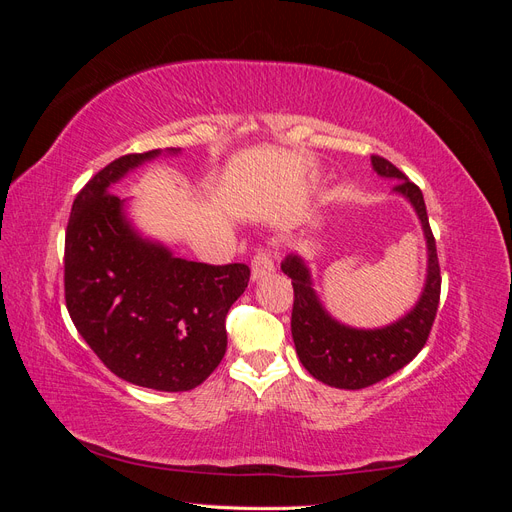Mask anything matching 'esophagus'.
<instances>
[{
  "instance_id": "34e87169",
  "label": "esophagus",
  "mask_w": 512,
  "mask_h": 512,
  "mask_svg": "<svg viewBox=\"0 0 512 512\" xmlns=\"http://www.w3.org/2000/svg\"><path fill=\"white\" fill-rule=\"evenodd\" d=\"M273 271H275V265H273L271 252L260 250V252L252 258V280L258 282V280H262V277L271 275Z\"/></svg>"
}]
</instances>
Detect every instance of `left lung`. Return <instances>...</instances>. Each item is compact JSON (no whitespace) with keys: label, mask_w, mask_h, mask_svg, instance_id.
<instances>
[{"label":"left lung","mask_w":512,"mask_h":512,"mask_svg":"<svg viewBox=\"0 0 512 512\" xmlns=\"http://www.w3.org/2000/svg\"><path fill=\"white\" fill-rule=\"evenodd\" d=\"M371 166L380 177L399 181L393 192L408 200L423 226L427 241V277L421 299L410 312L382 329L346 327L322 307L312 288V275L305 260L299 254H288L282 262V271L290 277L294 288L290 329L299 361L316 380L348 391L365 389L389 378L423 350L433 320H436L442 284L436 239L429 228L423 192L389 160L371 156Z\"/></svg>","instance_id":"left-lung-1"}]
</instances>
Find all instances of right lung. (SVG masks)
<instances>
[{
    "instance_id": "add662e5",
    "label": "right lung",
    "mask_w": 512,
    "mask_h": 512,
    "mask_svg": "<svg viewBox=\"0 0 512 512\" xmlns=\"http://www.w3.org/2000/svg\"><path fill=\"white\" fill-rule=\"evenodd\" d=\"M160 153L121 156L76 194L64 286L76 331L115 376L177 393L203 384L224 359L226 314L247 288L250 267L177 258L132 226L126 200L108 188Z\"/></svg>"
}]
</instances>
